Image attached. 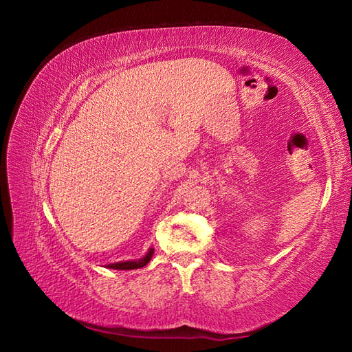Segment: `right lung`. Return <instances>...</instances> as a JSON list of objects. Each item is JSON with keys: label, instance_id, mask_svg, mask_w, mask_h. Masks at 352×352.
Returning a JSON list of instances; mask_svg holds the SVG:
<instances>
[{"label": "right lung", "instance_id": "add662e5", "mask_svg": "<svg viewBox=\"0 0 352 352\" xmlns=\"http://www.w3.org/2000/svg\"><path fill=\"white\" fill-rule=\"evenodd\" d=\"M154 249L150 248V250L145 253V255L141 259H133V261H120V263H113V264H108L106 268H111V270H136V268H142L146 264L150 263V259L153 256Z\"/></svg>", "mask_w": 352, "mask_h": 352}]
</instances>
